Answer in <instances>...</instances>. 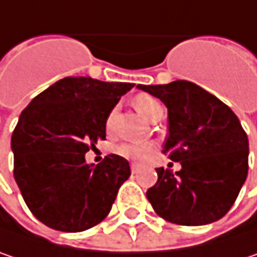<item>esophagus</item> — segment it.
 Returning a JSON list of instances; mask_svg holds the SVG:
<instances>
[{"label": "esophagus", "mask_w": 257, "mask_h": 257, "mask_svg": "<svg viewBox=\"0 0 257 257\" xmlns=\"http://www.w3.org/2000/svg\"><path fill=\"white\" fill-rule=\"evenodd\" d=\"M132 173H133V174H138L139 173L138 164H132Z\"/></svg>", "instance_id": "esophagus-1"}]
</instances>
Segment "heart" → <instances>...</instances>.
<instances>
[{"instance_id":"heart-1","label":"heart","mask_w":257,"mask_h":257,"mask_svg":"<svg viewBox=\"0 0 257 257\" xmlns=\"http://www.w3.org/2000/svg\"><path fill=\"white\" fill-rule=\"evenodd\" d=\"M133 106L138 111L139 114L146 119V121H155L158 117L164 115V106L162 103L158 101L156 98L148 95V93H138L133 98ZM114 118H115V109H112L105 121V127L106 132L111 133L114 128ZM152 145L151 143H142V145H136V143H122L117 146L115 152L122 158L132 159V161H142L145 159L146 155L152 151Z\"/></svg>"}]
</instances>
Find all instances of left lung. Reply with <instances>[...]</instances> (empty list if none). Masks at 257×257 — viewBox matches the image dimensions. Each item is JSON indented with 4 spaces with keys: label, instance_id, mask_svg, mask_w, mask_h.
<instances>
[{
    "label": "left lung",
    "instance_id": "1",
    "mask_svg": "<svg viewBox=\"0 0 257 257\" xmlns=\"http://www.w3.org/2000/svg\"><path fill=\"white\" fill-rule=\"evenodd\" d=\"M139 89L168 108L164 155L181 170L156 168L158 181L146 192L154 211L178 225H205L234 205L248 171V140L237 115L222 101L187 80Z\"/></svg>",
    "mask_w": 257,
    "mask_h": 257
}]
</instances>
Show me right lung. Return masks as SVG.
Wrapping results in <instances>:
<instances>
[{
  "mask_svg": "<svg viewBox=\"0 0 257 257\" xmlns=\"http://www.w3.org/2000/svg\"><path fill=\"white\" fill-rule=\"evenodd\" d=\"M133 83L64 77L22 111L11 136L14 180L30 212L46 227L79 232L109 213L130 165L119 155L96 167L84 154L105 139V121Z\"/></svg>",
  "mask_w": 257,
  "mask_h": 257,
  "instance_id": "right-lung-1",
  "label": "right lung"
}]
</instances>
